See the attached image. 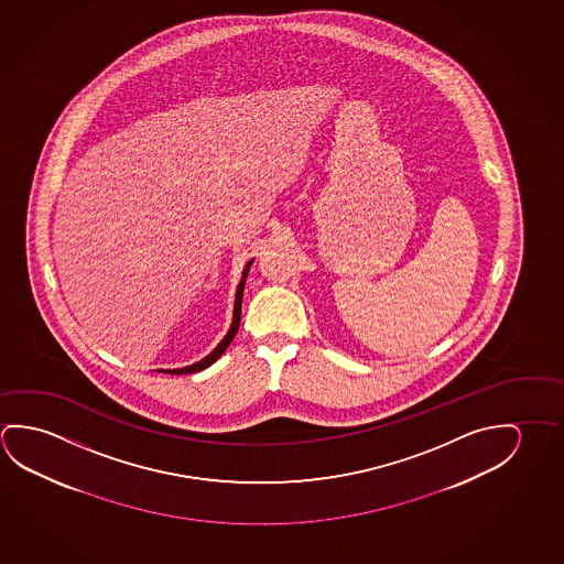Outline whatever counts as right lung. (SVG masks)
<instances>
[{"mask_svg": "<svg viewBox=\"0 0 564 564\" xmlns=\"http://www.w3.org/2000/svg\"><path fill=\"white\" fill-rule=\"evenodd\" d=\"M252 262L254 259L249 260L247 264H245V269H242L241 280H239V286H237V294H235V305H232V319L231 327H229V332L225 335L221 343L215 347L207 357L202 358V360H197L194 365H189V367L184 368H169V370H162V372H169V375H192V372H199V370H204V368L212 367L217 358L224 355L225 349L231 345L232 337L237 335L239 332V323H241V304H242V290H245V282H247V276H249V270H251Z\"/></svg>", "mask_w": 564, "mask_h": 564, "instance_id": "right-lung-1", "label": "right lung"}]
</instances>
